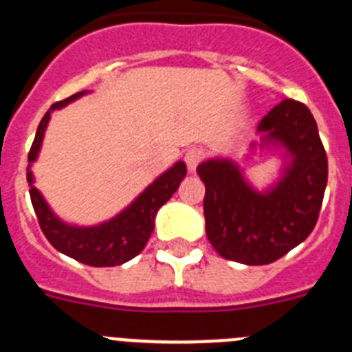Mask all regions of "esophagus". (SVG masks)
Here are the masks:
<instances>
[{
  "label": "esophagus",
  "mask_w": 352,
  "mask_h": 352,
  "mask_svg": "<svg viewBox=\"0 0 352 352\" xmlns=\"http://www.w3.org/2000/svg\"><path fill=\"white\" fill-rule=\"evenodd\" d=\"M204 157H206V153H204L201 148H190V149H188V151H186V155H185V162H186V166H188V169L195 170V167H197L199 164L204 160Z\"/></svg>",
  "instance_id": "esophagus-1"
}]
</instances>
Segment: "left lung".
<instances>
[{"mask_svg": "<svg viewBox=\"0 0 352 352\" xmlns=\"http://www.w3.org/2000/svg\"><path fill=\"white\" fill-rule=\"evenodd\" d=\"M259 132L280 141L294 157L284 179L257 194L229 160L197 167L206 185V234L220 256L248 266L280 259L309 238L316 227L326 182L328 157L310 109L285 98L261 120Z\"/></svg>", "mask_w": 352, "mask_h": 352, "instance_id": "8db88e82", "label": "left lung"}]
</instances>
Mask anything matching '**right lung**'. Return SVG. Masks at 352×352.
Masks as SVG:
<instances>
[{"label": "right lung", "instance_id": "add662e5", "mask_svg": "<svg viewBox=\"0 0 352 352\" xmlns=\"http://www.w3.org/2000/svg\"><path fill=\"white\" fill-rule=\"evenodd\" d=\"M80 95L82 93H76L65 100L56 102L51 105V111L63 107ZM51 111L43 114L38 129H36L35 141L28 153L30 164L38 155L43 132H45L47 121L51 118ZM185 174L186 166L183 162H178L167 173L162 174L153 185H149L135 199V203H132V206L126 208L121 214H118L116 219L102 223V226L86 227V229L70 227L56 219L40 192L33 186V176H31L30 169H28V183H30L31 204H33V210L38 219L40 229H42L43 236L49 239V243L56 250H60L61 254L79 261V263L95 266V268H104V266H120L141 254L155 229V214L173 197L174 192L178 190Z\"/></svg>", "mask_w": 352, "mask_h": 352}]
</instances>
